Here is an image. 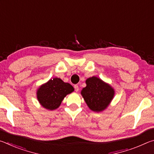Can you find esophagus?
<instances>
[{
	"instance_id": "34e87169",
	"label": "esophagus",
	"mask_w": 154,
	"mask_h": 154,
	"mask_svg": "<svg viewBox=\"0 0 154 154\" xmlns=\"http://www.w3.org/2000/svg\"><path fill=\"white\" fill-rule=\"evenodd\" d=\"M74 88H75V91H76V92H78V91H79V86H78L77 85H75Z\"/></svg>"
}]
</instances>
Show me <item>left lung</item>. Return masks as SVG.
<instances>
[{"mask_svg":"<svg viewBox=\"0 0 154 154\" xmlns=\"http://www.w3.org/2000/svg\"><path fill=\"white\" fill-rule=\"evenodd\" d=\"M85 83L86 87L83 88L81 94L88 107L96 112L105 110L113 98V88L94 76L88 78Z\"/></svg>","mask_w":154,"mask_h":154,"instance_id":"8db88e82","label":"left lung"}]
</instances>
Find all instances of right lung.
Returning a JSON list of instances; mask_svg holds the SVG:
<instances>
[{"label": "right lung", "instance_id": "add662e5", "mask_svg": "<svg viewBox=\"0 0 154 154\" xmlns=\"http://www.w3.org/2000/svg\"><path fill=\"white\" fill-rule=\"evenodd\" d=\"M73 91L74 88L70 83L55 77L41 85L36 92V96L44 108L54 110L59 107L65 96Z\"/></svg>", "mask_w": 154, "mask_h": 154}]
</instances>
